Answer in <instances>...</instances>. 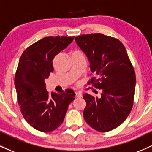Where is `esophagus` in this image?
<instances>
[{
    "instance_id": "34e87169",
    "label": "esophagus",
    "mask_w": 152,
    "mask_h": 152,
    "mask_svg": "<svg viewBox=\"0 0 152 152\" xmlns=\"http://www.w3.org/2000/svg\"><path fill=\"white\" fill-rule=\"evenodd\" d=\"M76 96L77 97V98H82V94L81 93H80V92H76Z\"/></svg>"
}]
</instances>
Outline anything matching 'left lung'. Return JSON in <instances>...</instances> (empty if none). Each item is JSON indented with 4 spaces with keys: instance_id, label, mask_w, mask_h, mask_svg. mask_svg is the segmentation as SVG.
<instances>
[{
    "instance_id": "left-lung-1",
    "label": "left lung",
    "mask_w": 152,
    "mask_h": 152,
    "mask_svg": "<svg viewBox=\"0 0 152 152\" xmlns=\"http://www.w3.org/2000/svg\"><path fill=\"white\" fill-rule=\"evenodd\" d=\"M75 41L96 75L88 84L103 91L100 98L83 94L84 119L97 131L113 130L125 121L133 106L136 76L127 51L118 39L100 33L78 36Z\"/></svg>"
}]
</instances>
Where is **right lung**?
<instances>
[{
  "instance_id": "1",
  "label": "right lung",
  "mask_w": 152,
  "mask_h": 152,
  "mask_svg": "<svg viewBox=\"0 0 152 152\" xmlns=\"http://www.w3.org/2000/svg\"><path fill=\"white\" fill-rule=\"evenodd\" d=\"M74 37H46L25 49L15 76L18 102L25 120L37 130L49 132L63 122L68 107L74 100V91L52 93L45 79L54 71V56L72 42Z\"/></svg>"
}]
</instances>
